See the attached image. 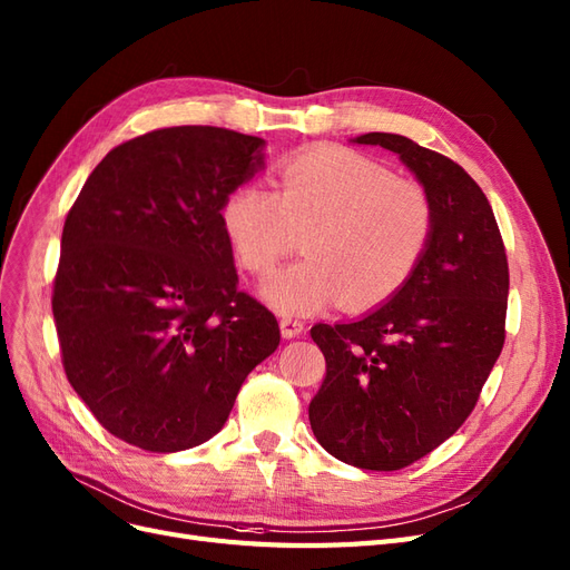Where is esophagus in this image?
Instances as JSON below:
<instances>
[{"label": "esophagus", "mask_w": 570, "mask_h": 570, "mask_svg": "<svg viewBox=\"0 0 570 570\" xmlns=\"http://www.w3.org/2000/svg\"><path fill=\"white\" fill-rule=\"evenodd\" d=\"M281 332H283L285 340L299 337L302 332H304V321L292 318V316H283V318H281Z\"/></svg>", "instance_id": "1"}]
</instances>
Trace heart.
<instances>
[{"label":"heart","instance_id":"heart-1","mask_svg":"<svg viewBox=\"0 0 570 570\" xmlns=\"http://www.w3.org/2000/svg\"><path fill=\"white\" fill-rule=\"evenodd\" d=\"M278 190L247 184L230 193L224 224L240 264L268 276L297 245L306 257L262 285L268 306L302 316L332 299L377 306L412 278L434 233L426 190L401 181L363 153L318 146L278 165Z\"/></svg>","mask_w":570,"mask_h":570}]
</instances>
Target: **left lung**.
<instances>
[{
	"label": "left lung",
	"mask_w": 570,
	"mask_h": 570,
	"mask_svg": "<svg viewBox=\"0 0 570 570\" xmlns=\"http://www.w3.org/2000/svg\"><path fill=\"white\" fill-rule=\"evenodd\" d=\"M353 144L399 155L434 205V233L386 304L311 327L325 380L308 420L332 458L396 472L472 415L504 344L509 266L493 207L458 163L401 134L370 131Z\"/></svg>",
	"instance_id": "1"
}]
</instances>
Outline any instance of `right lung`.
Segmentation results:
<instances>
[{
    "label": "right lung",
    "mask_w": 570,
    "mask_h": 570,
    "mask_svg": "<svg viewBox=\"0 0 570 570\" xmlns=\"http://www.w3.org/2000/svg\"><path fill=\"white\" fill-rule=\"evenodd\" d=\"M264 139L167 127L112 148L68 212L53 321L68 382L112 436L150 453L209 441L281 344L238 289L222 217Z\"/></svg>",
    "instance_id": "add662e5"
}]
</instances>
